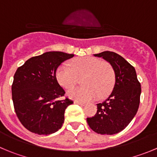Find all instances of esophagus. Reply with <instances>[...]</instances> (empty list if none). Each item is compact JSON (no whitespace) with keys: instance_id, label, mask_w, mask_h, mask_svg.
<instances>
[{"instance_id":"1","label":"esophagus","mask_w":157,"mask_h":157,"mask_svg":"<svg viewBox=\"0 0 157 157\" xmlns=\"http://www.w3.org/2000/svg\"><path fill=\"white\" fill-rule=\"evenodd\" d=\"M74 103L75 104H77V105H81V106H84V105H86V102H80V101H74Z\"/></svg>"}]
</instances>
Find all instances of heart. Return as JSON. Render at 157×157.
<instances>
[{"label":"heart","mask_w":157,"mask_h":157,"mask_svg":"<svg viewBox=\"0 0 157 157\" xmlns=\"http://www.w3.org/2000/svg\"><path fill=\"white\" fill-rule=\"evenodd\" d=\"M83 77V86L67 92V96L77 101L103 98L110 93L115 82V74L110 64L94 57L75 58L70 65L63 63L55 71L58 84L65 90L73 88Z\"/></svg>","instance_id":"obj_1"}]
</instances>
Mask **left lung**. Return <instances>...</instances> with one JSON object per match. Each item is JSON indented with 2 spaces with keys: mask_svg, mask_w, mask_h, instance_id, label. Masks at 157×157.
<instances>
[{
  "mask_svg": "<svg viewBox=\"0 0 157 157\" xmlns=\"http://www.w3.org/2000/svg\"><path fill=\"white\" fill-rule=\"evenodd\" d=\"M94 56L110 63L115 71V83L108 99L97 104L96 115L86 121L97 134L112 135L124 130L135 116L141 87L134 67L121 55L105 51Z\"/></svg>",
  "mask_w": 157,
  "mask_h": 157,
  "instance_id": "8db88e82",
  "label": "left lung"
}]
</instances>
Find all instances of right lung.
<instances>
[{"label": "right lung", "mask_w": 157, "mask_h": 157, "mask_svg": "<svg viewBox=\"0 0 157 157\" xmlns=\"http://www.w3.org/2000/svg\"><path fill=\"white\" fill-rule=\"evenodd\" d=\"M74 55L48 52L33 57L19 67L13 77L12 99L15 112L27 130L39 135L58 131L64 121V112L73 101L64 96L57 82L58 66Z\"/></svg>", "instance_id": "add662e5"}]
</instances>
